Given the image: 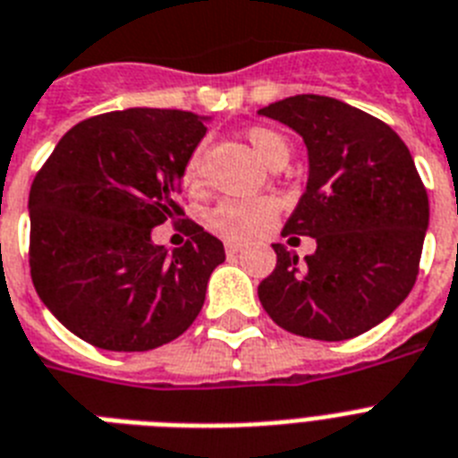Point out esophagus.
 Masks as SVG:
<instances>
[{
	"label": "esophagus",
	"instance_id": "obj_1",
	"mask_svg": "<svg viewBox=\"0 0 458 458\" xmlns=\"http://www.w3.org/2000/svg\"><path fill=\"white\" fill-rule=\"evenodd\" d=\"M242 249H244V247H242L240 242H225V254H228V256L240 254Z\"/></svg>",
	"mask_w": 458,
	"mask_h": 458
}]
</instances>
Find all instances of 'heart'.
<instances>
[{
	"instance_id": "1",
	"label": "heart",
	"mask_w": 458,
	"mask_h": 458,
	"mask_svg": "<svg viewBox=\"0 0 458 458\" xmlns=\"http://www.w3.org/2000/svg\"><path fill=\"white\" fill-rule=\"evenodd\" d=\"M247 140L256 150V155L267 166H282L289 159V140L275 129L267 126H251L247 131ZM183 183L188 191H197L202 185V150H195L191 159L185 162ZM280 214V204L273 197H259V199H225L209 211L207 225L211 233L225 240L244 242L261 235L263 230L270 228V223Z\"/></svg>"
}]
</instances>
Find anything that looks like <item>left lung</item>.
<instances>
[{"mask_svg":"<svg viewBox=\"0 0 458 458\" xmlns=\"http://www.w3.org/2000/svg\"><path fill=\"white\" fill-rule=\"evenodd\" d=\"M259 114L306 143V192L282 235L318 242L303 263L273 244L277 266L259 284L261 306L275 325L306 338L369 332L414 287L428 230V195L407 145L388 124L329 96H292Z\"/></svg>","mask_w":458,"mask_h":458,"instance_id":"8db88e82","label":"left lung"}]
</instances>
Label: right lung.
<instances>
[{
    "label": "right lung",
    "instance_id": "add662e5",
    "mask_svg": "<svg viewBox=\"0 0 458 458\" xmlns=\"http://www.w3.org/2000/svg\"><path fill=\"white\" fill-rule=\"evenodd\" d=\"M207 117L129 107L72 126L30 188V275L44 306L81 341L117 352L178 338L225 261L223 242L185 218L176 251L152 228L183 216L176 197Z\"/></svg>",
    "mask_w": 458,
    "mask_h": 458
}]
</instances>
